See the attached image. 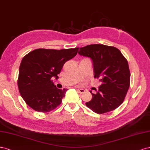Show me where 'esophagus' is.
<instances>
[{
	"label": "esophagus",
	"instance_id": "1",
	"mask_svg": "<svg viewBox=\"0 0 150 150\" xmlns=\"http://www.w3.org/2000/svg\"><path fill=\"white\" fill-rule=\"evenodd\" d=\"M77 90H78V91L80 93H83L85 92V90L84 89H82V88H79Z\"/></svg>",
	"mask_w": 150,
	"mask_h": 150
}]
</instances>
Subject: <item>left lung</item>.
<instances>
[{"instance_id":"8db88e82","label":"left lung","mask_w":150,"mask_h":150,"mask_svg":"<svg viewBox=\"0 0 150 150\" xmlns=\"http://www.w3.org/2000/svg\"><path fill=\"white\" fill-rule=\"evenodd\" d=\"M80 55L90 57L93 63L94 78L101 85L86 106L96 113L103 114L117 108L125 100L129 87L130 71L128 61L117 48L91 44L80 48Z\"/></svg>"}]
</instances>
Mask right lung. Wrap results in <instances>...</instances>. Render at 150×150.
<instances>
[{"instance_id": "obj_1", "label": "right lung", "mask_w": 150, "mask_h": 150, "mask_svg": "<svg viewBox=\"0 0 150 150\" xmlns=\"http://www.w3.org/2000/svg\"><path fill=\"white\" fill-rule=\"evenodd\" d=\"M79 47L54 50L38 49L23 57L19 67L17 84L19 92L30 108L42 113L59 106L67 89H59L52 80L65 63L74 58Z\"/></svg>"}]
</instances>
